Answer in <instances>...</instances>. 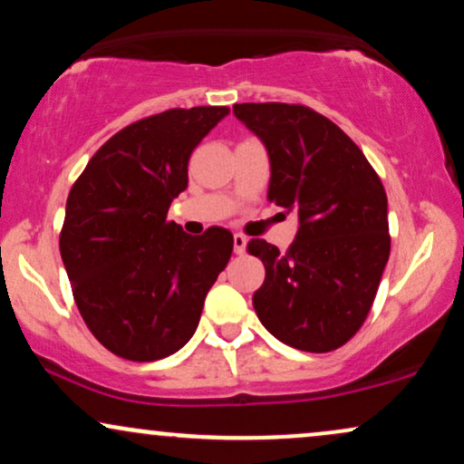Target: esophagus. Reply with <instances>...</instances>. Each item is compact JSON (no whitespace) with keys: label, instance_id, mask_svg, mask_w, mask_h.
Segmentation results:
<instances>
[{"label":"esophagus","instance_id":"1","mask_svg":"<svg viewBox=\"0 0 464 464\" xmlns=\"http://www.w3.org/2000/svg\"><path fill=\"white\" fill-rule=\"evenodd\" d=\"M246 242L248 239L244 237L242 233H236V236H233V250H236V255L246 253Z\"/></svg>","mask_w":464,"mask_h":464}]
</instances>
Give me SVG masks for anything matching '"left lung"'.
I'll return each mask as SVG.
<instances>
[{
    "instance_id": "left-lung-1",
    "label": "left lung",
    "mask_w": 464,
    "mask_h": 464,
    "mask_svg": "<svg viewBox=\"0 0 464 464\" xmlns=\"http://www.w3.org/2000/svg\"><path fill=\"white\" fill-rule=\"evenodd\" d=\"M233 114L270 155L267 200L300 227L287 253L250 239L266 266L253 295L278 342L331 353L370 314L392 253L387 192L362 150L320 111L300 103H236Z\"/></svg>"
}]
</instances>
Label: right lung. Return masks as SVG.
<instances>
[{
  "mask_svg": "<svg viewBox=\"0 0 464 464\" xmlns=\"http://www.w3.org/2000/svg\"><path fill=\"white\" fill-rule=\"evenodd\" d=\"M227 114L200 105L131 122L72 183L60 255L83 322L116 356L147 362L181 350L231 259L227 228L192 237L166 218L188 188L189 155Z\"/></svg>",
  "mask_w": 464,
  "mask_h": 464,
  "instance_id": "1",
  "label": "right lung"
}]
</instances>
